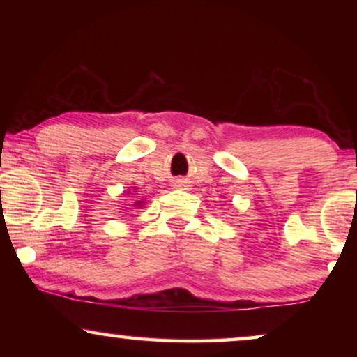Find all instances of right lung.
<instances>
[{"mask_svg": "<svg viewBox=\"0 0 357 357\" xmlns=\"http://www.w3.org/2000/svg\"><path fill=\"white\" fill-rule=\"evenodd\" d=\"M139 203H141V202H139ZM139 203H138V204H139Z\"/></svg>", "mask_w": 357, "mask_h": 357, "instance_id": "1", "label": "right lung"}]
</instances>
